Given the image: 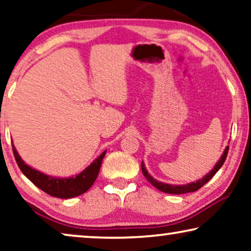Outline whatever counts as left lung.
Here are the masks:
<instances>
[{"label":"left lung","mask_w":251,"mask_h":251,"mask_svg":"<svg viewBox=\"0 0 251 251\" xmlns=\"http://www.w3.org/2000/svg\"><path fill=\"white\" fill-rule=\"evenodd\" d=\"M227 152H229V148L226 147V149L224 150L223 152V155L221 156V159H220V161L216 163V166L214 167V169H213L211 173L207 174L205 176L204 178H201V180H198L196 182H192V184H188V185H182V186H175V185H169V184H163V182H160L158 180H155V179H153L151 176L148 174L147 169H145L144 167V163L142 162L141 164V168H142V173H143L144 177L147 178V180L149 182H151V184L155 187V188H158L159 190H161L163 193H167V194H186V193H192V192H196L201 188V187H203L205 184H206L207 181L211 180V179L214 177V175L218 173L220 168L223 166L224 161H226V155H227Z\"/></svg>","instance_id":"8db88e82"}]
</instances>
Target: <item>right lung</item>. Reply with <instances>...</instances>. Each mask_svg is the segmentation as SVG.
Masks as SVG:
<instances>
[{
    "label": "right lung",
    "mask_w": 251,
    "mask_h": 251,
    "mask_svg": "<svg viewBox=\"0 0 251 251\" xmlns=\"http://www.w3.org/2000/svg\"><path fill=\"white\" fill-rule=\"evenodd\" d=\"M14 158L19 168L25 177H27L33 185H36L43 192L48 195L58 198H72L81 195L93 185L99 175L100 167L106 151L102 152L90 166L78 174L75 177L71 178H54L51 176L44 175L36 169H32L22 161L20 155L18 154L14 145L12 147Z\"/></svg>",
    "instance_id": "right-lung-1"
}]
</instances>
